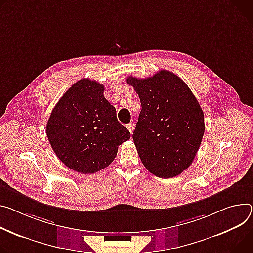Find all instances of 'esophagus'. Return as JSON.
<instances>
[{
	"instance_id": "obj_1",
	"label": "esophagus",
	"mask_w": 253,
	"mask_h": 253,
	"mask_svg": "<svg viewBox=\"0 0 253 253\" xmlns=\"http://www.w3.org/2000/svg\"><path fill=\"white\" fill-rule=\"evenodd\" d=\"M126 128L129 130V132L132 134L133 133V130H134V124L133 123H129L126 125Z\"/></svg>"
}]
</instances>
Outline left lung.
Returning <instances> with one entry per match:
<instances>
[{"mask_svg": "<svg viewBox=\"0 0 253 253\" xmlns=\"http://www.w3.org/2000/svg\"><path fill=\"white\" fill-rule=\"evenodd\" d=\"M141 112L133 140L144 167L158 177L180 174L193 163L205 132L204 113L187 84L163 70L153 77H128Z\"/></svg>", "mask_w": 253, "mask_h": 253, "instance_id": "1", "label": "left lung"}]
</instances>
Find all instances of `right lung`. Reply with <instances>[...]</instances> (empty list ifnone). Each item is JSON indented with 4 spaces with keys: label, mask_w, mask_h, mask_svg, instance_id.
Segmentation results:
<instances>
[{
    "label": "right lung",
    "mask_w": 253,
    "mask_h": 253,
    "mask_svg": "<svg viewBox=\"0 0 253 253\" xmlns=\"http://www.w3.org/2000/svg\"><path fill=\"white\" fill-rule=\"evenodd\" d=\"M104 85L83 79L53 108L46 134L57 157L71 169L94 173L107 168L130 132L118 122L116 109L104 97Z\"/></svg>",
    "instance_id": "obj_1"
}]
</instances>
